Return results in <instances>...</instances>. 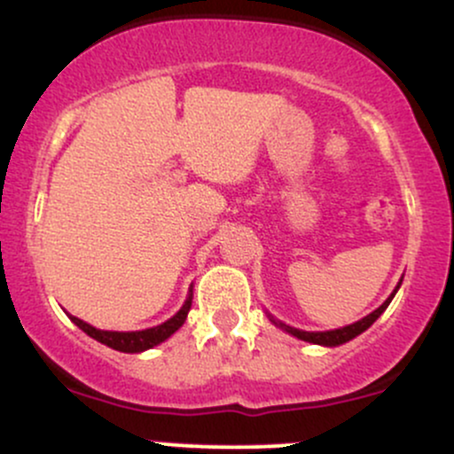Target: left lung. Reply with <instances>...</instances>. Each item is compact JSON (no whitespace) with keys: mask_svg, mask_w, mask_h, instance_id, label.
Returning a JSON list of instances; mask_svg holds the SVG:
<instances>
[{"mask_svg":"<svg viewBox=\"0 0 454 454\" xmlns=\"http://www.w3.org/2000/svg\"><path fill=\"white\" fill-rule=\"evenodd\" d=\"M398 286H401V284H398ZM398 286H396V290H398ZM396 290L392 292V296H389V299L385 301V303L379 307V309H374L372 314H368V316H365V318L357 320V323H353V325H348V326H342V329H335V331H301V329H294V326H287L284 323H275V325H279L281 329H286L287 333L296 335V338H299V340H305V342L323 344V346H338V344L348 342V340L357 338L359 333H364V331L368 329V326L372 325L374 320H377L379 316L383 314L385 307L392 303V299H394V294H396Z\"/></svg>","mask_w":454,"mask_h":454,"instance_id":"obj_1","label":"left lung"}]
</instances>
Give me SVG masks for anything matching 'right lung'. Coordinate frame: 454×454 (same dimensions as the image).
Returning a JSON list of instances; mask_svg holds the SVG:
<instances>
[{"mask_svg":"<svg viewBox=\"0 0 454 454\" xmlns=\"http://www.w3.org/2000/svg\"><path fill=\"white\" fill-rule=\"evenodd\" d=\"M190 305H192V296H188V301L184 303L182 309L177 311V314L173 316V318L167 320V323L153 326V329H145V331H128V333H123V331H101V329H95V326L86 325L84 320L75 318V316H71V320L80 326L84 333H89L90 338H95L97 342L110 346V348L114 350H121V353H140V350H147L151 346L164 342V340L170 338V335L175 333V331L179 329L184 323H186V316L190 311Z\"/></svg>","mask_w":454,"mask_h":454,"instance_id":"add662e5","label":"right lung"}]
</instances>
